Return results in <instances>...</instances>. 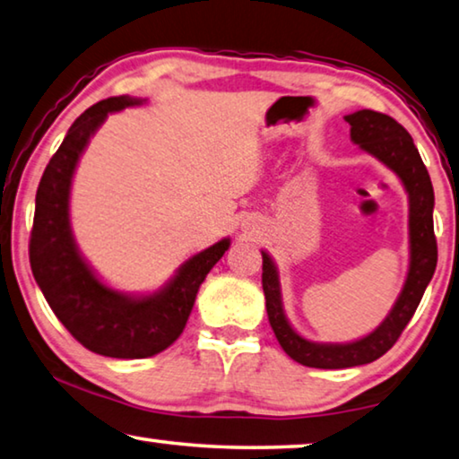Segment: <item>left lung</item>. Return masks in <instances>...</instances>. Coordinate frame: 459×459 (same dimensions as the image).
<instances>
[{
  "label": "left lung",
  "mask_w": 459,
  "mask_h": 459,
  "mask_svg": "<svg viewBox=\"0 0 459 459\" xmlns=\"http://www.w3.org/2000/svg\"><path fill=\"white\" fill-rule=\"evenodd\" d=\"M345 122L350 124L351 141L362 151L375 155L389 169H394L406 186L410 198V269L395 307L373 333L358 342L315 343L304 340L291 329L283 315L277 269L267 252H261L263 291L264 300H267L269 323L279 345L291 360L300 362L304 367L329 370L368 364L394 348L410 318L414 316L437 267V238L433 228L435 192L420 152L414 147L408 130L391 116L378 114L373 109H360L356 114L345 116Z\"/></svg>",
  "instance_id": "1"
}]
</instances>
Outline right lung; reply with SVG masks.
<instances>
[{
    "instance_id": "add662e5",
    "label": "right lung",
    "mask_w": 459,
    "mask_h": 459,
    "mask_svg": "<svg viewBox=\"0 0 459 459\" xmlns=\"http://www.w3.org/2000/svg\"><path fill=\"white\" fill-rule=\"evenodd\" d=\"M138 103L143 101L130 97L103 99L70 126L39 182L29 244L35 281L72 337L95 354L126 360L155 356L180 337L198 288L230 248L225 238L198 252L163 290L143 298L109 290L82 261L68 217L72 176L86 143L108 114Z\"/></svg>"
}]
</instances>
